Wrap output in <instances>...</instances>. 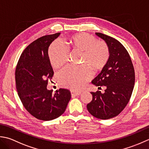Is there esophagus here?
<instances>
[{"mask_svg":"<svg viewBox=\"0 0 149 149\" xmlns=\"http://www.w3.org/2000/svg\"><path fill=\"white\" fill-rule=\"evenodd\" d=\"M71 96L73 97V96H78L80 95V93H76V92H74L72 91H71Z\"/></svg>","mask_w":149,"mask_h":149,"instance_id":"obj_1","label":"esophagus"}]
</instances>
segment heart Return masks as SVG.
Listing matches in <instances>:
<instances>
[{"mask_svg":"<svg viewBox=\"0 0 149 149\" xmlns=\"http://www.w3.org/2000/svg\"><path fill=\"white\" fill-rule=\"evenodd\" d=\"M65 43L68 50L81 52V63L84 65L77 68L66 67L58 74V81L63 87L79 91L91 78L92 72L88 68L94 72L102 71L109 62L110 51L104 42L98 41L86 33L72 35L65 39ZM48 57L51 65L54 68H59L67 62L68 52L64 47L56 42L49 47Z\"/></svg>","mask_w":149,"mask_h":149,"instance_id":"b5f03b06","label":"heart"}]
</instances>
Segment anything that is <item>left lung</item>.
<instances>
[{
  "label": "left lung",
  "mask_w": 149,
  "mask_h": 149,
  "mask_svg": "<svg viewBox=\"0 0 149 149\" xmlns=\"http://www.w3.org/2000/svg\"><path fill=\"white\" fill-rule=\"evenodd\" d=\"M96 35L107 43L110 58L92 81L96 86H105V93H91L93 100L87 108L95 118L107 120L118 116L128 104L134 89L135 72L128 51L119 41L101 33Z\"/></svg>",
  "instance_id": "obj_1"
}]
</instances>
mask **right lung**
Returning a JSON list of instances; mask_svg holds the SVG:
<instances>
[{"label":"right lung","instance_id":"obj_1","mask_svg":"<svg viewBox=\"0 0 149 149\" xmlns=\"http://www.w3.org/2000/svg\"><path fill=\"white\" fill-rule=\"evenodd\" d=\"M60 33L36 39L24 50L15 69L18 95L24 107L38 120L49 121L64 113L71 93L60 89L54 94L47 90L48 80L54 72L48 57V48Z\"/></svg>","mask_w":149,"mask_h":149}]
</instances>
